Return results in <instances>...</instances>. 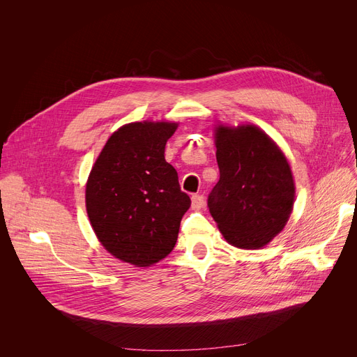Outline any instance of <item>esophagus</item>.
Wrapping results in <instances>:
<instances>
[{"instance_id":"1","label":"esophagus","mask_w":357,"mask_h":357,"mask_svg":"<svg viewBox=\"0 0 357 357\" xmlns=\"http://www.w3.org/2000/svg\"><path fill=\"white\" fill-rule=\"evenodd\" d=\"M191 205H192L194 210L202 208V205H204V197H202L201 194H194V195L191 197Z\"/></svg>"}]
</instances>
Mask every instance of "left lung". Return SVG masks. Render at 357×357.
Wrapping results in <instances>:
<instances>
[{
	"mask_svg": "<svg viewBox=\"0 0 357 357\" xmlns=\"http://www.w3.org/2000/svg\"><path fill=\"white\" fill-rule=\"evenodd\" d=\"M220 181L208 208L231 246L260 249L284 230L295 198L289 163L275 142L248 124L215 128Z\"/></svg>",
	"mask_w": 357,
	"mask_h": 357,
	"instance_id": "left-lung-1",
	"label": "left lung"
}]
</instances>
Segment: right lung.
<instances>
[{"label":"right lung","instance_id":"add662e5","mask_svg":"<svg viewBox=\"0 0 357 357\" xmlns=\"http://www.w3.org/2000/svg\"><path fill=\"white\" fill-rule=\"evenodd\" d=\"M178 124L130 123L107 140L92 166L85 202L101 245L117 259L150 266L176 245L181 220L190 208L165 146Z\"/></svg>","mask_w":357,"mask_h":357}]
</instances>
